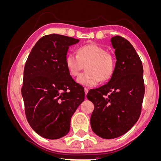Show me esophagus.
<instances>
[{"instance_id": "esophagus-1", "label": "esophagus", "mask_w": 161, "mask_h": 161, "mask_svg": "<svg viewBox=\"0 0 161 161\" xmlns=\"http://www.w3.org/2000/svg\"><path fill=\"white\" fill-rule=\"evenodd\" d=\"M89 92V89L88 88H85V95H86V94L88 93Z\"/></svg>"}]
</instances>
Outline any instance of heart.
<instances>
[{"label": "heart", "instance_id": "heart-1", "mask_svg": "<svg viewBox=\"0 0 161 161\" xmlns=\"http://www.w3.org/2000/svg\"><path fill=\"white\" fill-rule=\"evenodd\" d=\"M66 64L70 75H79L84 65L86 72L80 75L76 79L80 85L93 86L101 80L106 81L113 75L115 62L113 56L101 46L95 43H89L78 50V54L70 53L66 58Z\"/></svg>", "mask_w": 161, "mask_h": 161}]
</instances>
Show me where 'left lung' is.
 Masks as SVG:
<instances>
[{
	"mask_svg": "<svg viewBox=\"0 0 161 161\" xmlns=\"http://www.w3.org/2000/svg\"><path fill=\"white\" fill-rule=\"evenodd\" d=\"M111 43L117 60L113 75L86 95L95 106L91 128L104 139L119 137L137 122L145 91L142 63L133 46L118 36L111 38Z\"/></svg>",
	"mask_w": 161,
	"mask_h": 161,
	"instance_id": "1",
	"label": "left lung"
}]
</instances>
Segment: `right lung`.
<instances>
[{"label": "right lung", "instance_id": "obj_1", "mask_svg": "<svg viewBox=\"0 0 161 161\" xmlns=\"http://www.w3.org/2000/svg\"><path fill=\"white\" fill-rule=\"evenodd\" d=\"M79 41L58 34L43 36L25 63L21 94L26 118L43 138L66 136L72 116L84 101V88L73 80L66 64L69 47Z\"/></svg>", "mask_w": 161, "mask_h": 161}]
</instances>
